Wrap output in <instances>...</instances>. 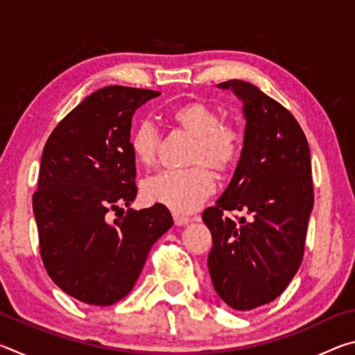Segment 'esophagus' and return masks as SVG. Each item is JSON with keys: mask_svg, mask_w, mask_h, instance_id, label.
Segmentation results:
<instances>
[{"mask_svg": "<svg viewBox=\"0 0 355 355\" xmlns=\"http://www.w3.org/2000/svg\"><path fill=\"white\" fill-rule=\"evenodd\" d=\"M173 222H175V225H188L189 222H192V219L175 213V214H173Z\"/></svg>", "mask_w": 355, "mask_h": 355, "instance_id": "1", "label": "esophagus"}]
</instances>
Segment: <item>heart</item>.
<instances>
[{
  "label": "heart",
  "mask_w": 355,
  "mask_h": 355,
  "mask_svg": "<svg viewBox=\"0 0 355 355\" xmlns=\"http://www.w3.org/2000/svg\"><path fill=\"white\" fill-rule=\"evenodd\" d=\"M167 120L194 136L189 164L197 166L158 172L144 182L142 196L147 202L164 205L173 213L188 214L214 192V175L207 166L218 173L230 172L241 158L244 137L235 123L220 120L218 110L203 101H186L173 107ZM130 148L137 163L153 166L159 148L158 128L148 120H142L131 131Z\"/></svg>",
  "instance_id": "b5f03b06"
}]
</instances>
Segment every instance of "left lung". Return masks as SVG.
<instances>
[{
	"mask_svg": "<svg viewBox=\"0 0 355 355\" xmlns=\"http://www.w3.org/2000/svg\"><path fill=\"white\" fill-rule=\"evenodd\" d=\"M219 87L243 101L248 123L235 175L202 214L213 238L208 269L228 307L248 311L279 297L302 263L315 200L310 148L293 114L254 84ZM227 211L250 218L236 223Z\"/></svg>",
	"mask_w": 355,
	"mask_h": 355,
	"instance_id": "8db88e82",
	"label": "left lung"
}]
</instances>
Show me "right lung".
Here are the masks:
<instances>
[{
    "instance_id": "obj_1",
    "label": "right lung",
    "mask_w": 355,
    "mask_h": 355,
    "mask_svg": "<svg viewBox=\"0 0 355 355\" xmlns=\"http://www.w3.org/2000/svg\"><path fill=\"white\" fill-rule=\"evenodd\" d=\"M159 92L106 86L84 98L48 137L33 209L40 257L51 280L89 305H112L133 290L152 245L173 220L164 205L136 199L131 117Z\"/></svg>"
}]
</instances>
